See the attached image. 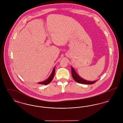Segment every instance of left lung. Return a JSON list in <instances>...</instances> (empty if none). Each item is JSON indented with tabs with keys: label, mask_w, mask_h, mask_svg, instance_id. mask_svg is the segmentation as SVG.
Here are the masks:
<instances>
[{
	"label": "left lung",
	"mask_w": 123,
	"mask_h": 123,
	"mask_svg": "<svg viewBox=\"0 0 123 123\" xmlns=\"http://www.w3.org/2000/svg\"><path fill=\"white\" fill-rule=\"evenodd\" d=\"M71 74L74 80L78 83L85 84H92L94 83L97 81H89L82 79L81 77L79 76V75L76 73V71L74 69V68L71 66Z\"/></svg>",
	"instance_id": "8db88e82"
}]
</instances>
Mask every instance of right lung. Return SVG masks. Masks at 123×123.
Here are the masks:
<instances>
[{"label":"right lung","instance_id":"1","mask_svg":"<svg viewBox=\"0 0 123 123\" xmlns=\"http://www.w3.org/2000/svg\"><path fill=\"white\" fill-rule=\"evenodd\" d=\"M55 67H54V69H53V71H52L51 74L50 75V76L46 80H45V81H44V82H39L38 83H39V84H40L47 85V84H49V83H50L53 80V78L54 76V74H55Z\"/></svg>","mask_w":123,"mask_h":123}]
</instances>
